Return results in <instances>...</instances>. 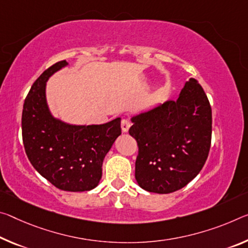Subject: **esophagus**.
Listing matches in <instances>:
<instances>
[{
  "label": "esophagus",
  "instance_id": "obj_1",
  "mask_svg": "<svg viewBox=\"0 0 248 248\" xmlns=\"http://www.w3.org/2000/svg\"><path fill=\"white\" fill-rule=\"evenodd\" d=\"M131 127V123L129 121L128 119H123L121 120V130H123V132H128L129 128Z\"/></svg>",
  "mask_w": 248,
  "mask_h": 248
}]
</instances>
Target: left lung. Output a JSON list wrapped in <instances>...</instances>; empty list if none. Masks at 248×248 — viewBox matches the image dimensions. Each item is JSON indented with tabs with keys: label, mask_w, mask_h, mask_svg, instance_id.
<instances>
[{
	"label": "left lung",
	"mask_w": 248,
	"mask_h": 248,
	"mask_svg": "<svg viewBox=\"0 0 248 248\" xmlns=\"http://www.w3.org/2000/svg\"><path fill=\"white\" fill-rule=\"evenodd\" d=\"M129 135L138 143L136 180L149 192L167 194L202 170L212 140V109L202 86L186 81L178 99L132 118Z\"/></svg>",
	"instance_id": "left-lung-1"
}]
</instances>
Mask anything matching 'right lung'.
<instances>
[{"instance_id":"1","label":"right lung","mask_w":248,"mask_h":248,"mask_svg":"<svg viewBox=\"0 0 248 248\" xmlns=\"http://www.w3.org/2000/svg\"><path fill=\"white\" fill-rule=\"evenodd\" d=\"M67 65L61 61L34 81L22 112L23 144L39 174L62 191L96 187L103 161L118 136L120 118L104 124L70 125L54 119L46 105L45 85L50 75Z\"/></svg>"}]
</instances>
